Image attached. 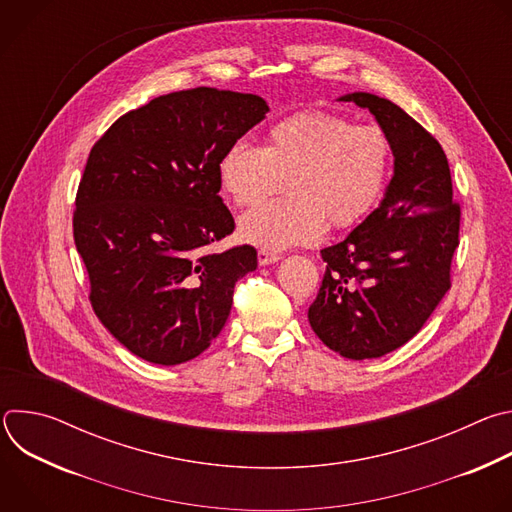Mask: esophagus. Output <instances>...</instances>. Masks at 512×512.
Instances as JSON below:
<instances>
[{"instance_id": "esophagus-1", "label": "esophagus", "mask_w": 512, "mask_h": 512, "mask_svg": "<svg viewBox=\"0 0 512 512\" xmlns=\"http://www.w3.org/2000/svg\"><path fill=\"white\" fill-rule=\"evenodd\" d=\"M279 259V255L277 253H271V251H265V249H261L259 253H257V261H259V265H271V263H275Z\"/></svg>"}]
</instances>
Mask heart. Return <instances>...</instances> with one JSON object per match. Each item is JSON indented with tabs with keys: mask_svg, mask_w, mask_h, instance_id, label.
I'll use <instances>...</instances> for the list:
<instances>
[{
	"mask_svg": "<svg viewBox=\"0 0 512 512\" xmlns=\"http://www.w3.org/2000/svg\"><path fill=\"white\" fill-rule=\"evenodd\" d=\"M391 158V141L381 127L308 111L275 123L265 148L245 139L229 145L218 162V180L239 206L273 196L285 182L287 200L239 218L243 243L283 251L316 243L326 221L336 229L360 223L385 192Z\"/></svg>",
	"mask_w": 512,
	"mask_h": 512,
	"instance_id": "heart-1",
	"label": "heart"
}]
</instances>
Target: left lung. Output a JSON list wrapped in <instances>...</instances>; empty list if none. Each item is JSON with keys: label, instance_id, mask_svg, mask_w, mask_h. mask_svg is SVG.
<instances>
[{"label": "left lung", "instance_id": "left-lung-1", "mask_svg": "<svg viewBox=\"0 0 512 512\" xmlns=\"http://www.w3.org/2000/svg\"><path fill=\"white\" fill-rule=\"evenodd\" d=\"M338 101L373 113L391 141L393 176L381 204L320 251L326 273L308 320L330 350L364 360L409 342L446 296L460 206L442 145L413 117L371 93Z\"/></svg>", "mask_w": 512, "mask_h": 512}]
</instances>
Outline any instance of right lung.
<instances>
[{"label": "right lung", "mask_w": 512, "mask_h": 512, "mask_svg": "<svg viewBox=\"0 0 512 512\" xmlns=\"http://www.w3.org/2000/svg\"><path fill=\"white\" fill-rule=\"evenodd\" d=\"M259 95L198 87L119 117L93 145L72 218L97 318L135 356L174 367L221 334L249 245L208 251L235 231L218 162L265 119Z\"/></svg>", "instance_id": "right-lung-1"}]
</instances>
